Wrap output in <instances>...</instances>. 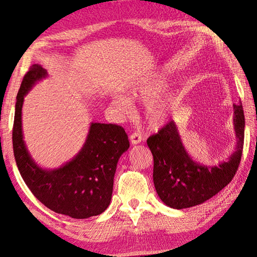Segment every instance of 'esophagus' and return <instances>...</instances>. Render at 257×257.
I'll list each match as a JSON object with an SVG mask.
<instances>
[{"label":"esophagus","instance_id":"34e87169","mask_svg":"<svg viewBox=\"0 0 257 257\" xmlns=\"http://www.w3.org/2000/svg\"><path fill=\"white\" fill-rule=\"evenodd\" d=\"M143 141V136L139 133H133L130 135V142H132L133 145H137L139 143H142Z\"/></svg>","mask_w":257,"mask_h":257}]
</instances>
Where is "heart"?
<instances>
[{
  "instance_id": "b5f03b06",
  "label": "heart",
  "mask_w": 257,
  "mask_h": 257,
  "mask_svg": "<svg viewBox=\"0 0 257 257\" xmlns=\"http://www.w3.org/2000/svg\"><path fill=\"white\" fill-rule=\"evenodd\" d=\"M169 86V78L163 75H157L139 82L129 91L130 99L147 102L145 114H146L148 123L154 128H158L164 124L169 120L173 110L174 100L170 96L161 97V95L167 91ZM114 105L123 113H129L133 110L132 101L125 96H116Z\"/></svg>"
}]
</instances>
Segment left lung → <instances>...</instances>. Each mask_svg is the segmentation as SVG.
<instances>
[{
  "label": "left lung",
  "instance_id": "1",
  "mask_svg": "<svg viewBox=\"0 0 257 257\" xmlns=\"http://www.w3.org/2000/svg\"><path fill=\"white\" fill-rule=\"evenodd\" d=\"M234 125L236 151L227 162L211 167L189 156L174 121L147 139L154 157V185L166 206L174 209L198 206L229 184L240 164L244 146L245 116L240 103L234 104Z\"/></svg>",
  "mask_w": 257,
  "mask_h": 257
}]
</instances>
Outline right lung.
I'll return each instance as SVG.
<instances>
[{
	"label": "right lung",
	"mask_w": 257,
	"mask_h": 257,
	"mask_svg": "<svg viewBox=\"0 0 257 257\" xmlns=\"http://www.w3.org/2000/svg\"><path fill=\"white\" fill-rule=\"evenodd\" d=\"M47 76L40 65H32L17 95L12 142L19 172L32 194L56 213L75 219L97 216L109 207L113 177L120 156L129 148L121 125L92 122L86 142L72 161L56 170L36 164L22 134L23 99L35 84Z\"/></svg>",
	"instance_id": "1"
}]
</instances>
